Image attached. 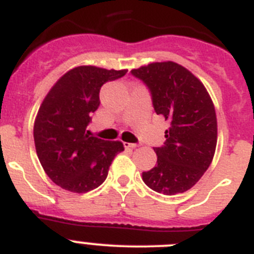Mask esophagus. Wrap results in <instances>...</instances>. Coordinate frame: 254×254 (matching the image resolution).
<instances>
[{"mask_svg":"<svg viewBox=\"0 0 254 254\" xmlns=\"http://www.w3.org/2000/svg\"><path fill=\"white\" fill-rule=\"evenodd\" d=\"M125 146L131 147V149H134V147L138 146V143H125Z\"/></svg>","mask_w":254,"mask_h":254,"instance_id":"34e87169","label":"esophagus"}]
</instances>
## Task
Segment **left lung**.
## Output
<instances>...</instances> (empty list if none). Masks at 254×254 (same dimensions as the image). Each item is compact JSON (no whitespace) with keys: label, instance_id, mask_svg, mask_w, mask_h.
Returning a JSON list of instances; mask_svg holds the SVG:
<instances>
[{"label":"left lung","instance_id":"8db88e82","mask_svg":"<svg viewBox=\"0 0 254 254\" xmlns=\"http://www.w3.org/2000/svg\"><path fill=\"white\" fill-rule=\"evenodd\" d=\"M131 73L149 89L156 114L170 122L164 145L154 147L156 165L142 173V181L158 193H183L214 158L217 121L212 100L202 82L176 62L150 64Z\"/></svg>","mask_w":254,"mask_h":254}]
</instances>
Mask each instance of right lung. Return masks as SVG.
<instances>
[{
  "instance_id": "right-lung-1",
  "label": "right lung",
  "mask_w": 254,
  "mask_h": 254,
  "mask_svg": "<svg viewBox=\"0 0 254 254\" xmlns=\"http://www.w3.org/2000/svg\"><path fill=\"white\" fill-rule=\"evenodd\" d=\"M127 69L80 66L64 73L47 94L34 123L37 155L47 176L75 193H86L107 179L114 156L123 151L120 141L90 136L86 127L99 108L103 85Z\"/></svg>"
}]
</instances>
